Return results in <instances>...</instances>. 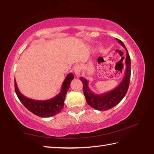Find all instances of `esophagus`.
I'll use <instances>...</instances> for the list:
<instances>
[{
    "label": "esophagus",
    "mask_w": 154,
    "mask_h": 154,
    "mask_svg": "<svg viewBox=\"0 0 154 154\" xmlns=\"http://www.w3.org/2000/svg\"><path fill=\"white\" fill-rule=\"evenodd\" d=\"M82 72V66L80 64H77L74 67V73L76 74L77 78H79L80 76V74Z\"/></svg>",
    "instance_id": "1"
}]
</instances>
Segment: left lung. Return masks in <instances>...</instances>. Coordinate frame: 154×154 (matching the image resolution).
Instances as JSON below:
<instances>
[{
    "label": "left lung",
    "instance_id": "obj_1",
    "mask_svg": "<svg viewBox=\"0 0 154 154\" xmlns=\"http://www.w3.org/2000/svg\"><path fill=\"white\" fill-rule=\"evenodd\" d=\"M116 40L124 47L126 52V57L125 58V74L120 84L114 90L108 91L102 94H96L92 92L89 88L88 81L83 77L80 78V80L82 82L84 95L85 96L88 104L97 110H108L118 104L126 94L128 88H129L131 76L130 57L124 44L118 38H116ZM124 59V57H122V60Z\"/></svg>",
    "mask_w": 154,
    "mask_h": 154
}]
</instances>
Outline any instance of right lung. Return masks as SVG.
I'll return each instance as SVG.
<instances>
[{
	"instance_id": "add662e5",
	"label": "right lung",
	"mask_w": 154,
	"mask_h": 154,
	"mask_svg": "<svg viewBox=\"0 0 154 154\" xmlns=\"http://www.w3.org/2000/svg\"><path fill=\"white\" fill-rule=\"evenodd\" d=\"M72 73L68 74L62 84L61 90L57 96L47 100H32L24 96L18 88L14 78L15 92L18 99L24 107L32 114L41 118H49L55 116L64 108L66 94L70 88L71 81L74 79Z\"/></svg>"
}]
</instances>
